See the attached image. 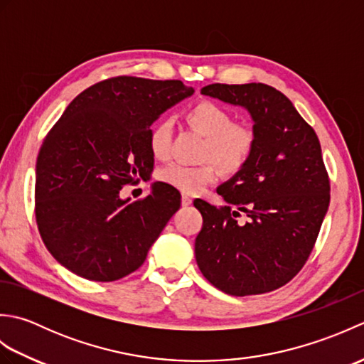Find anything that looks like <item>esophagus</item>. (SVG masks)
I'll return each instance as SVG.
<instances>
[{
  "mask_svg": "<svg viewBox=\"0 0 364 364\" xmlns=\"http://www.w3.org/2000/svg\"><path fill=\"white\" fill-rule=\"evenodd\" d=\"M192 203V198L188 196V194H183V197H181V205L183 206H189Z\"/></svg>",
  "mask_w": 364,
  "mask_h": 364,
  "instance_id": "34e87169",
  "label": "esophagus"
}]
</instances>
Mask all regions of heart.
Returning a JSON list of instances; mask_svg holds the SVG:
<instances>
[{
  "mask_svg": "<svg viewBox=\"0 0 364 364\" xmlns=\"http://www.w3.org/2000/svg\"><path fill=\"white\" fill-rule=\"evenodd\" d=\"M186 122L198 134L203 144L200 158L210 159L198 166H184L173 162L159 170V180L184 194H197L215 180V167L223 173L233 175L247 166L257 145V133L245 122H233V115L225 107L213 102H200L184 114ZM173 123L161 117L150 128L149 146L154 158L166 159L170 153Z\"/></svg>",
  "mask_w": 364,
  "mask_h": 364,
  "instance_id": "heart-1",
  "label": "heart"
}]
</instances>
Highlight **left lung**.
<instances>
[{"label":"left lung","mask_w":364,"mask_h":364,"mask_svg":"<svg viewBox=\"0 0 364 364\" xmlns=\"http://www.w3.org/2000/svg\"><path fill=\"white\" fill-rule=\"evenodd\" d=\"M202 94L245 107L257 145L247 166L218 188L225 206L194 202L203 218L198 269L230 296L278 289L304 267L328 210L319 139L289 98L267 84L218 82ZM241 212L251 219L244 226L235 220Z\"/></svg>","instance_id":"8db88e82"}]
</instances>
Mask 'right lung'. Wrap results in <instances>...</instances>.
<instances>
[{
	"label": "right lung",
	"mask_w": 364,
	"mask_h": 364,
	"mask_svg": "<svg viewBox=\"0 0 364 364\" xmlns=\"http://www.w3.org/2000/svg\"><path fill=\"white\" fill-rule=\"evenodd\" d=\"M192 94L176 80L115 76L81 92L45 137L36 220L46 249L70 272L115 282L144 264L181 196L166 183L136 202L120 191L151 173V123Z\"/></svg>",
	"instance_id": "right-lung-1"
}]
</instances>
